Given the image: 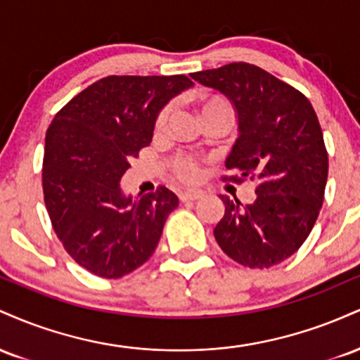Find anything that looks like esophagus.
Listing matches in <instances>:
<instances>
[{
    "label": "esophagus",
    "mask_w": 360,
    "mask_h": 360,
    "mask_svg": "<svg viewBox=\"0 0 360 360\" xmlns=\"http://www.w3.org/2000/svg\"><path fill=\"white\" fill-rule=\"evenodd\" d=\"M203 196V191L200 189H189V191H184L179 194V200L181 201H196Z\"/></svg>",
    "instance_id": "esophagus-1"
}]
</instances>
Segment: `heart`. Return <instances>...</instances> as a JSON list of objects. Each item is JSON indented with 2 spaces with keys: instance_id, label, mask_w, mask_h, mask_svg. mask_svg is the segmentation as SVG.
<instances>
[{
  "instance_id": "heart-1",
  "label": "heart",
  "mask_w": 360,
  "mask_h": 360,
  "mask_svg": "<svg viewBox=\"0 0 360 360\" xmlns=\"http://www.w3.org/2000/svg\"><path fill=\"white\" fill-rule=\"evenodd\" d=\"M171 111H172L171 105L164 106V108L159 111V115H157L155 123H154V130L157 134L166 130L169 117H171ZM200 113H201V118H203V122L205 120L217 118V117L229 120L230 105L223 100V98H217V96L205 98V100H201L200 103ZM167 166L171 169V174L174 176L177 181H181V183L191 184L200 179V174H201L200 162H198L193 155H188V154L172 155L171 159H169Z\"/></svg>"
}]
</instances>
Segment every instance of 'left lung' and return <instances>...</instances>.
Returning <instances> with one entry per match:
<instances>
[{"mask_svg":"<svg viewBox=\"0 0 360 360\" xmlns=\"http://www.w3.org/2000/svg\"><path fill=\"white\" fill-rule=\"evenodd\" d=\"M225 94L238 115V135L221 181L255 184V201L220 196L225 214L214 226L220 249L250 269H269L307 240L325 198L328 154L311 103L288 82L247 62L193 72Z\"/></svg>","mask_w":360,"mask_h":360,"instance_id":"left-lung-1","label":"left lung"}]
</instances>
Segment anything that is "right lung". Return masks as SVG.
Wrapping results in <instances>:
<instances>
[{
  "mask_svg": "<svg viewBox=\"0 0 360 360\" xmlns=\"http://www.w3.org/2000/svg\"><path fill=\"white\" fill-rule=\"evenodd\" d=\"M176 76H108L57 111L47 128L44 201L65 252L89 271L118 279L154 254L179 200L166 186L125 196L120 179L152 140L162 106L191 88Z\"/></svg>",
  "mask_w": 360,
  "mask_h": 360,
  "instance_id": "add662e5",
  "label": "right lung"
}]
</instances>
